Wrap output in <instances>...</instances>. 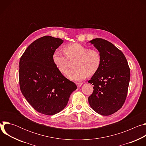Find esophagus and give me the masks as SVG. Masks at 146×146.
I'll return each mask as SVG.
<instances>
[{"label":"esophagus","instance_id":"esophagus-1","mask_svg":"<svg viewBox=\"0 0 146 146\" xmlns=\"http://www.w3.org/2000/svg\"><path fill=\"white\" fill-rule=\"evenodd\" d=\"M82 83H81V82H77L76 83V85H77V87H80L82 86Z\"/></svg>","mask_w":146,"mask_h":146}]
</instances>
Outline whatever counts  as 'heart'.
Segmentation results:
<instances>
[{"mask_svg": "<svg viewBox=\"0 0 146 146\" xmlns=\"http://www.w3.org/2000/svg\"><path fill=\"white\" fill-rule=\"evenodd\" d=\"M64 50L65 54L59 50L55 51L52 60L59 71L63 73L68 68V59L75 58L73 65L74 68L66 72L67 77L72 80H82L87 76H92L101 66V54L96 50L73 43L65 46Z\"/></svg>", "mask_w": 146, "mask_h": 146, "instance_id": "b5f03b06", "label": "heart"}]
</instances>
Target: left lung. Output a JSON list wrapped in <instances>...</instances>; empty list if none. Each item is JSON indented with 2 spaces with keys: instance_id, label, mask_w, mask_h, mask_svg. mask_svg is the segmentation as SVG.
<instances>
[{
  "instance_id": "1",
  "label": "left lung",
  "mask_w": 146,
  "mask_h": 146,
  "mask_svg": "<svg viewBox=\"0 0 146 146\" xmlns=\"http://www.w3.org/2000/svg\"><path fill=\"white\" fill-rule=\"evenodd\" d=\"M90 42L102 56L101 66L88 81L94 86L88 98L91 108L102 115H111L123 106L130 81V69L122 52L111 43L96 38Z\"/></svg>"
}]
</instances>
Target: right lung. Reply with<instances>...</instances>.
<instances>
[{"label":"right lung","mask_w":146,"mask_h":146,"mask_svg":"<svg viewBox=\"0 0 146 146\" xmlns=\"http://www.w3.org/2000/svg\"><path fill=\"white\" fill-rule=\"evenodd\" d=\"M63 42L50 36L40 37L28 46L19 60L20 90L28 102L41 114L51 115L62 111L77 89L52 60L53 53Z\"/></svg>","instance_id":"1"}]
</instances>
